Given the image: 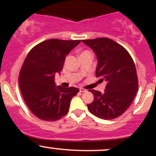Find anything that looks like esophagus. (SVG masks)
Wrapping results in <instances>:
<instances>
[{
    "mask_svg": "<svg viewBox=\"0 0 156 156\" xmlns=\"http://www.w3.org/2000/svg\"><path fill=\"white\" fill-rule=\"evenodd\" d=\"M79 90H80V92H81V93H84V92L87 91V90L84 89V88H80Z\"/></svg>",
    "mask_w": 156,
    "mask_h": 156,
    "instance_id": "esophagus-1",
    "label": "esophagus"
}]
</instances>
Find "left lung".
<instances>
[{
	"instance_id": "left-lung-1",
	"label": "left lung",
	"mask_w": 156,
	"mask_h": 156,
	"mask_svg": "<svg viewBox=\"0 0 156 156\" xmlns=\"http://www.w3.org/2000/svg\"><path fill=\"white\" fill-rule=\"evenodd\" d=\"M96 55V75L107 81L104 94L90 90L94 100L87 105L91 114L103 119H114L122 115L132 104L138 90L135 65L127 50L111 39L82 40Z\"/></svg>"
}]
</instances>
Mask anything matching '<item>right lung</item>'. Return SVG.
I'll return each mask as SVG.
<instances>
[{"label": "right lung", "instance_id": "obj_1", "mask_svg": "<svg viewBox=\"0 0 156 156\" xmlns=\"http://www.w3.org/2000/svg\"><path fill=\"white\" fill-rule=\"evenodd\" d=\"M81 40L51 39L34 46L21 68L19 83L26 105L37 118L58 120L68 113L76 87L55 86V73L63 69L66 56Z\"/></svg>", "mask_w": 156, "mask_h": 156}]
</instances>
